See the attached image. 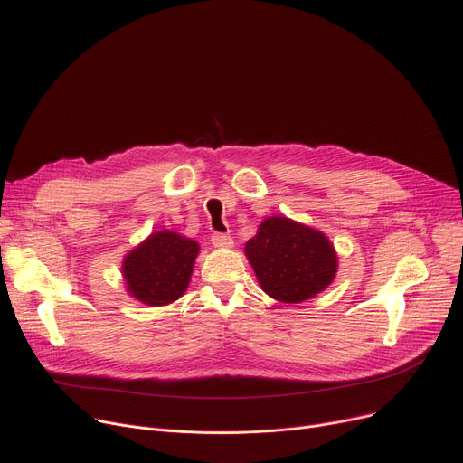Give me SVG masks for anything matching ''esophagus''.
<instances>
[{
	"instance_id": "obj_1",
	"label": "esophagus",
	"mask_w": 463,
	"mask_h": 463,
	"mask_svg": "<svg viewBox=\"0 0 463 463\" xmlns=\"http://www.w3.org/2000/svg\"><path fill=\"white\" fill-rule=\"evenodd\" d=\"M212 246L213 248H231L232 246V236L223 234V232H215V234H212Z\"/></svg>"
}]
</instances>
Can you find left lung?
I'll return each mask as SVG.
<instances>
[{
    "label": "left lung",
    "instance_id": "left-lung-1",
    "mask_svg": "<svg viewBox=\"0 0 463 463\" xmlns=\"http://www.w3.org/2000/svg\"><path fill=\"white\" fill-rule=\"evenodd\" d=\"M244 251L260 288L283 304L317 297L337 272V253L328 236L285 215L260 222Z\"/></svg>",
    "mask_w": 463,
    "mask_h": 463
}]
</instances>
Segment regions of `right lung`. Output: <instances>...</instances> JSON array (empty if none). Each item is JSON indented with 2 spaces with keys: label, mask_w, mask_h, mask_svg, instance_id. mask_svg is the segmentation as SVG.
Listing matches in <instances>:
<instances>
[{
  "label": "right lung",
  "mask_w": 463,
  "mask_h": 463,
  "mask_svg": "<svg viewBox=\"0 0 463 463\" xmlns=\"http://www.w3.org/2000/svg\"><path fill=\"white\" fill-rule=\"evenodd\" d=\"M201 246L175 231H156L121 262V276L131 298L150 306L176 302L191 281Z\"/></svg>",
  "instance_id": "add662e5"
}]
</instances>
